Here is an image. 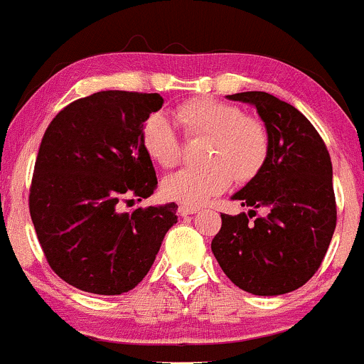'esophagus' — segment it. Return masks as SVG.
<instances>
[{
  "mask_svg": "<svg viewBox=\"0 0 364 364\" xmlns=\"http://www.w3.org/2000/svg\"><path fill=\"white\" fill-rule=\"evenodd\" d=\"M179 214H181V216H186V214H193V213H197L198 211V208L197 205H186V204H181L179 205Z\"/></svg>",
  "mask_w": 364,
  "mask_h": 364,
  "instance_id": "34e87169",
  "label": "esophagus"
}]
</instances>
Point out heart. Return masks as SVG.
<instances>
[{
  "instance_id": "1",
  "label": "heart",
  "mask_w": 364,
  "mask_h": 364,
  "mask_svg": "<svg viewBox=\"0 0 364 364\" xmlns=\"http://www.w3.org/2000/svg\"><path fill=\"white\" fill-rule=\"evenodd\" d=\"M176 118L193 139H209L202 169H179L167 176L162 193L169 200L200 205L237 183H250L265 167L270 136L265 124L246 114L240 106L214 97H195L176 106ZM141 144L162 167H172L181 156V141L162 113H151L141 127Z\"/></svg>"
}]
</instances>
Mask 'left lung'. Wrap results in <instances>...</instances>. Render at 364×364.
Masks as SVG:
<instances>
[{"label":"left lung","instance_id":"left-lung-1","mask_svg":"<svg viewBox=\"0 0 364 364\" xmlns=\"http://www.w3.org/2000/svg\"><path fill=\"white\" fill-rule=\"evenodd\" d=\"M270 136L265 167L235 200L256 211L221 214L211 250L235 286L272 296L304 286L323 263L336 227L333 169L323 137L296 108L267 92H240Z\"/></svg>","mask_w":364,"mask_h":364}]
</instances>
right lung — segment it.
<instances>
[{
    "label": "right lung",
    "mask_w": 364,
    "mask_h": 364,
    "mask_svg": "<svg viewBox=\"0 0 364 364\" xmlns=\"http://www.w3.org/2000/svg\"><path fill=\"white\" fill-rule=\"evenodd\" d=\"M162 95L101 90L60 109L41 139L29 213L50 269L75 288L122 294L136 288L178 221V205L118 213L156 186L141 127Z\"/></svg>",
    "instance_id": "1"
}]
</instances>
